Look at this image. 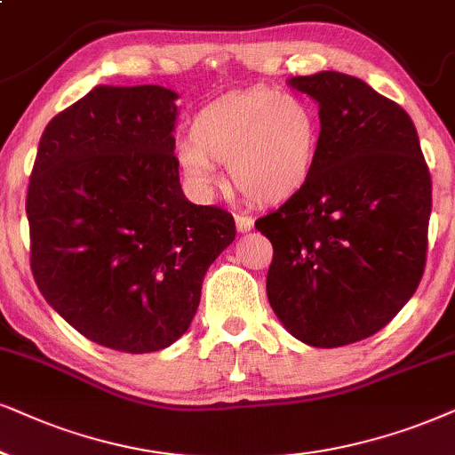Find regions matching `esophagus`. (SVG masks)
<instances>
[{"label":"esophagus","mask_w":455,"mask_h":455,"mask_svg":"<svg viewBox=\"0 0 455 455\" xmlns=\"http://www.w3.org/2000/svg\"><path fill=\"white\" fill-rule=\"evenodd\" d=\"M235 224H237L239 233H250L251 228H254V220H251L250 216H243V214L235 216Z\"/></svg>","instance_id":"obj_1"}]
</instances>
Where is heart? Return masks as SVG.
<instances>
[{
    "label": "heart",
    "instance_id": "1",
    "mask_svg": "<svg viewBox=\"0 0 455 455\" xmlns=\"http://www.w3.org/2000/svg\"><path fill=\"white\" fill-rule=\"evenodd\" d=\"M321 125L300 96L251 88L205 107L176 159L195 191L216 187L214 164H227L233 185L258 205L281 204L307 185L317 164Z\"/></svg>",
    "mask_w": 455,
    "mask_h": 455
}]
</instances>
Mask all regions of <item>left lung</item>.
<instances>
[{
	"mask_svg": "<svg viewBox=\"0 0 455 455\" xmlns=\"http://www.w3.org/2000/svg\"><path fill=\"white\" fill-rule=\"evenodd\" d=\"M287 84L319 105L321 142L302 191L256 220L273 243L267 296L291 336L336 348L380 331L418 290L433 182L396 102L338 71Z\"/></svg>",
	"mask_w": 455,
	"mask_h": 455,
	"instance_id": "obj_1",
	"label": "left lung"
}]
</instances>
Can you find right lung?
<instances>
[{
	"label": "right lung",
	"instance_id": "right-lung-1",
	"mask_svg": "<svg viewBox=\"0 0 455 455\" xmlns=\"http://www.w3.org/2000/svg\"><path fill=\"white\" fill-rule=\"evenodd\" d=\"M176 99L161 85H96L45 125L28 180L39 291L122 353L161 350L188 330L210 264L235 239L227 210L182 193Z\"/></svg>",
	"mask_w": 455,
	"mask_h": 455
}]
</instances>
